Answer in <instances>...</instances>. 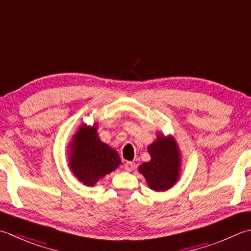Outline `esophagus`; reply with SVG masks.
Returning <instances> with one entry per match:
<instances>
[{
    "mask_svg": "<svg viewBox=\"0 0 251 251\" xmlns=\"http://www.w3.org/2000/svg\"><path fill=\"white\" fill-rule=\"evenodd\" d=\"M135 166H136L135 162H126V163H125V170L127 172H131L132 170L135 169Z\"/></svg>",
    "mask_w": 251,
    "mask_h": 251,
    "instance_id": "34e87169",
    "label": "esophagus"
}]
</instances>
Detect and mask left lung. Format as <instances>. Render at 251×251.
Masks as SVG:
<instances>
[{
    "label": "left lung",
    "mask_w": 251,
    "mask_h": 251,
    "mask_svg": "<svg viewBox=\"0 0 251 251\" xmlns=\"http://www.w3.org/2000/svg\"><path fill=\"white\" fill-rule=\"evenodd\" d=\"M151 156L138 171L145 176L149 187L154 191H164L176 184L179 177L180 152L172 136L158 134L156 140L148 147Z\"/></svg>",
    "instance_id": "8db88e82"
}]
</instances>
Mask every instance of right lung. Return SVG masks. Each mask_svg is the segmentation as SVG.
Masks as SVG:
<instances>
[{
    "instance_id": "obj_1",
    "label": "right lung",
    "mask_w": 251,
    "mask_h": 251,
    "mask_svg": "<svg viewBox=\"0 0 251 251\" xmlns=\"http://www.w3.org/2000/svg\"><path fill=\"white\" fill-rule=\"evenodd\" d=\"M121 164L120 155L98 136L97 125L82 124L74 135L70 147L73 174L87 186H93Z\"/></svg>"
}]
</instances>
